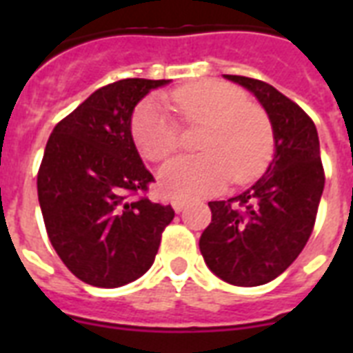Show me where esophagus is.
Instances as JSON below:
<instances>
[{"label":"esophagus","mask_w":353,"mask_h":353,"mask_svg":"<svg viewBox=\"0 0 353 353\" xmlns=\"http://www.w3.org/2000/svg\"><path fill=\"white\" fill-rule=\"evenodd\" d=\"M187 201H185V199H174V201H172V207H174V210H176V212H181L183 209H185V207H187Z\"/></svg>","instance_id":"obj_1"}]
</instances>
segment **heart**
I'll list each match as a JSON object with an SVG mask.
<instances>
[{
    "label": "heart",
    "mask_w": 353,
    "mask_h": 353,
    "mask_svg": "<svg viewBox=\"0 0 353 353\" xmlns=\"http://www.w3.org/2000/svg\"><path fill=\"white\" fill-rule=\"evenodd\" d=\"M170 101L185 124H205V130L198 144L203 154L177 157L161 168L159 187L168 198L209 196L231 177L247 183L265 170L273 155V128L243 91L220 80H198L174 91ZM132 132L150 161L166 159L179 146L177 122L157 99L137 108Z\"/></svg>",
    "instance_id": "obj_1"
}]
</instances>
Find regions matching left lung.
Returning <instances> with one entry per match:
<instances>
[{
    "instance_id": "8db88e82",
    "label": "left lung",
    "mask_w": 353,
    "mask_h": 353,
    "mask_svg": "<svg viewBox=\"0 0 353 353\" xmlns=\"http://www.w3.org/2000/svg\"><path fill=\"white\" fill-rule=\"evenodd\" d=\"M256 97L268 113L274 155L251 188L210 201L212 220L199 238L207 268L232 285L268 284L282 274L312 236L324 190L317 128L288 97L262 80L223 74Z\"/></svg>"
}]
</instances>
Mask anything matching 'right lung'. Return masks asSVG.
<instances>
[{
  "label": "right lung",
  "instance_id": "1",
  "mask_svg": "<svg viewBox=\"0 0 353 353\" xmlns=\"http://www.w3.org/2000/svg\"><path fill=\"white\" fill-rule=\"evenodd\" d=\"M170 80L124 79L91 93L58 122L38 172V201L54 251L97 288H121L155 260L170 205L135 198L154 176L132 135L133 110Z\"/></svg>",
  "mask_w": 353,
  "mask_h": 353
}]
</instances>
